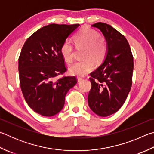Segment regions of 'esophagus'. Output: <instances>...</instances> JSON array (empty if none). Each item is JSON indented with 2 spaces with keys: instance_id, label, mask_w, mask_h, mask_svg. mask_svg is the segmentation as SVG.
I'll list each match as a JSON object with an SVG mask.
<instances>
[{
  "instance_id": "obj_1",
  "label": "esophagus",
  "mask_w": 154,
  "mask_h": 154,
  "mask_svg": "<svg viewBox=\"0 0 154 154\" xmlns=\"http://www.w3.org/2000/svg\"><path fill=\"white\" fill-rule=\"evenodd\" d=\"M82 80H83L82 78H81V77H77V82H82Z\"/></svg>"
}]
</instances>
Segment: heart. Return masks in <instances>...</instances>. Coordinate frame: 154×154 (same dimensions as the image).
I'll use <instances>...</instances> for the list:
<instances>
[{
    "mask_svg": "<svg viewBox=\"0 0 154 154\" xmlns=\"http://www.w3.org/2000/svg\"><path fill=\"white\" fill-rule=\"evenodd\" d=\"M75 45L77 48H84L83 58L69 67L70 73L77 77H85L93 71L97 63L105 59L108 52V46L105 38L99 35L96 30L88 27H83L73 37ZM60 54L66 62L72 63L74 59V48L69 40L64 42L60 47Z\"/></svg>",
    "mask_w": 154,
    "mask_h": 154,
    "instance_id": "obj_1",
    "label": "heart"
}]
</instances>
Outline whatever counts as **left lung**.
<instances>
[{
	"label": "left lung",
	"mask_w": 154,
	"mask_h": 154,
	"mask_svg": "<svg viewBox=\"0 0 154 154\" xmlns=\"http://www.w3.org/2000/svg\"><path fill=\"white\" fill-rule=\"evenodd\" d=\"M91 26L103 33L108 52L102 65L91 72L88 101L94 113L108 116L122 107L131 90L133 57L127 39L116 29L101 22Z\"/></svg>",
	"instance_id": "8db88e82"
}]
</instances>
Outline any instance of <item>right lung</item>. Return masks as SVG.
<instances>
[{"mask_svg":"<svg viewBox=\"0 0 154 154\" xmlns=\"http://www.w3.org/2000/svg\"><path fill=\"white\" fill-rule=\"evenodd\" d=\"M79 24H50L27 39L19 58L21 89L27 104L44 116L59 112L65 96L77 83L76 77L63 76L66 71L60 47Z\"/></svg>","mask_w":154,"mask_h":154,"instance_id":"add662e5","label":"right lung"}]
</instances>
